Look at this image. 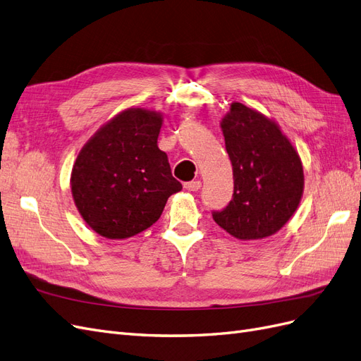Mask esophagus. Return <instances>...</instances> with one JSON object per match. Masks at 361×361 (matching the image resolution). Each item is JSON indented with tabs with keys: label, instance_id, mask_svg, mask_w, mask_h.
Returning <instances> with one entry per match:
<instances>
[{
	"label": "esophagus",
	"instance_id": "obj_1",
	"mask_svg": "<svg viewBox=\"0 0 361 361\" xmlns=\"http://www.w3.org/2000/svg\"><path fill=\"white\" fill-rule=\"evenodd\" d=\"M183 187H185V190H188V191L195 192V191H199V190H200V187H202V182H200V180H191V182H187V183H185Z\"/></svg>",
	"mask_w": 361,
	"mask_h": 361
}]
</instances>
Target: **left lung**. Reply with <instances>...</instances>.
<instances>
[{
  "label": "left lung",
  "instance_id": "obj_1",
  "mask_svg": "<svg viewBox=\"0 0 361 361\" xmlns=\"http://www.w3.org/2000/svg\"><path fill=\"white\" fill-rule=\"evenodd\" d=\"M233 167V199L214 221L241 241L277 233L298 209L304 191L302 162L274 120L232 102L221 120Z\"/></svg>",
  "mask_w": 361,
  "mask_h": 361
}]
</instances>
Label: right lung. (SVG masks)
I'll return each mask as SVG.
<instances>
[{
    "mask_svg": "<svg viewBox=\"0 0 361 361\" xmlns=\"http://www.w3.org/2000/svg\"><path fill=\"white\" fill-rule=\"evenodd\" d=\"M161 126L162 113L126 108L80 150L71 174L72 197L97 235L126 239L146 231L170 195L182 190L158 147Z\"/></svg>",
    "mask_w": 361,
    "mask_h": 361,
    "instance_id": "1",
    "label": "right lung"
}]
</instances>
